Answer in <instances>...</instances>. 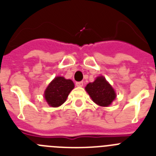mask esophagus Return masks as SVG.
Wrapping results in <instances>:
<instances>
[{"label": "esophagus", "mask_w": 156, "mask_h": 156, "mask_svg": "<svg viewBox=\"0 0 156 156\" xmlns=\"http://www.w3.org/2000/svg\"><path fill=\"white\" fill-rule=\"evenodd\" d=\"M76 85L77 87H83V83L82 81H80V82H76Z\"/></svg>", "instance_id": "34e87169"}]
</instances>
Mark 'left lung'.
I'll return each instance as SVG.
<instances>
[{
	"label": "left lung",
	"instance_id": "left-lung-1",
	"mask_svg": "<svg viewBox=\"0 0 156 156\" xmlns=\"http://www.w3.org/2000/svg\"><path fill=\"white\" fill-rule=\"evenodd\" d=\"M85 89L94 102L100 106H108L115 98L113 88L103 76L97 77L93 83H89Z\"/></svg>",
	"mask_w": 156,
	"mask_h": 156
}]
</instances>
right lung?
Returning a JSON list of instances; mask_svg holds the SVG:
<instances>
[{
    "mask_svg": "<svg viewBox=\"0 0 156 156\" xmlns=\"http://www.w3.org/2000/svg\"><path fill=\"white\" fill-rule=\"evenodd\" d=\"M74 87V83L71 80H66L62 76L55 77L44 92L47 102L51 107H58L66 101Z\"/></svg>",
    "mask_w": 156,
    "mask_h": 156,
    "instance_id": "1",
    "label": "right lung"
}]
</instances>
